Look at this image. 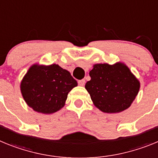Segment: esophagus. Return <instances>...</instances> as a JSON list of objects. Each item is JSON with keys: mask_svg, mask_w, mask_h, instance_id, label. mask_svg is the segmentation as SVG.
<instances>
[{"mask_svg": "<svg viewBox=\"0 0 158 158\" xmlns=\"http://www.w3.org/2000/svg\"><path fill=\"white\" fill-rule=\"evenodd\" d=\"M85 79H82V80L78 81V85H79L84 86L85 85Z\"/></svg>", "mask_w": 158, "mask_h": 158, "instance_id": "34e87169", "label": "esophagus"}]
</instances>
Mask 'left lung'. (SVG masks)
Segmentation results:
<instances>
[{
    "instance_id": "1",
    "label": "left lung",
    "mask_w": 158,
    "mask_h": 158,
    "mask_svg": "<svg viewBox=\"0 0 158 158\" xmlns=\"http://www.w3.org/2000/svg\"><path fill=\"white\" fill-rule=\"evenodd\" d=\"M91 80L85 85L95 106L106 113H117L131 106L140 84L122 63L96 64L89 72Z\"/></svg>"
}]
</instances>
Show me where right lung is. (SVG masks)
<instances>
[{"label": "right lung", "mask_w": 158, "mask_h": 158, "mask_svg": "<svg viewBox=\"0 0 158 158\" xmlns=\"http://www.w3.org/2000/svg\"><path fill=\"white\" fill-rule=\"evenodd\" d=\"M77 85L70 73L58 65H32L21 82L27 105L38 112L51 114L65 105L69 92Z\"/></svg>", "instance_id": "add662e5"}]
</instances>
